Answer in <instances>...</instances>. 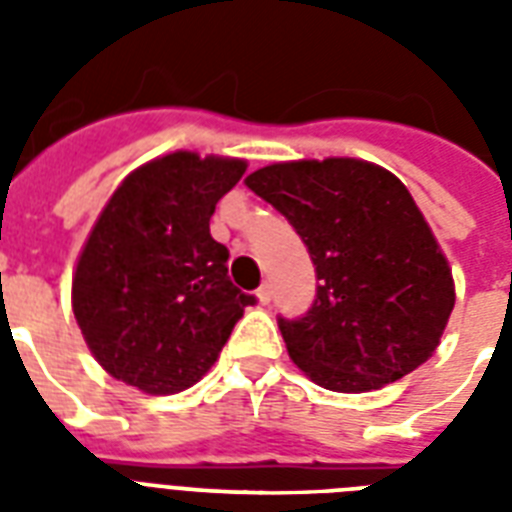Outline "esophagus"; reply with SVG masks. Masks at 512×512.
<instances>
[{
  "label": "esophagus",
  "instance_id": "obj_1",
  "mask_svg": "<svg viewBox=\"0 0 512 512\" xmlns=\"http://www.w3.org/2000/svg\"><path fill=\"white\" fill-rule=\"evenodd\" d=\"M257 300H260V305H268L273 300V292H271V284H263V287L257 289Z\"/></svg>",
  "mask_w": 512,
  "mask_h": 512
}]
</instances>
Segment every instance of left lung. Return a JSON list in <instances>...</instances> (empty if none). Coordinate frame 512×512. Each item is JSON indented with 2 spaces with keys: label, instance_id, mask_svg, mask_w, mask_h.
<instances>
[{
  "label": "left lung",
  "instance_id": "1",
  "mask_svg": "<svg viewBox=\"0 0 512 512\" xmlns=\"http://www.w3.org/2000/svg\"><path fill=\"white\" fill-rule=\"evenodd\" d=\"M287 217L316 265V300L279 316L316 385L366 393L425 364L454 308L452 271L412 193L358 159L271 164L244 180Z\"/></svg>",
  "mask_w": 512,
  "mask_h": 512
}]
</instances>
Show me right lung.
Segmentation results:
<instances>
[{
  "instance_id": "add662e5",
  "label": "right lung",
  "mask_w": 512,
  "mask_h": 512,
  "mask_svg": "<svg viewBox=\"0 0 512 512\" xmlns=\"http://www.w3.org/2000/svg\"><path fill=\"white\" fill-rule=\"evenodd\" d=\"M241 159L188 151L140 167L100 212L74 273V316L111 377L162 396L215 364L257 297L233 287L228 249L209 233Z\"/></svg>"
}]
</instances>
